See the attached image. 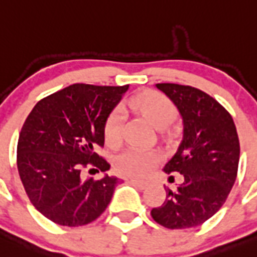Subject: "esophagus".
I'll use <instances>...</instances> for the list:
<instances>
[{
	"mask_svg": "<svg viewBox=\"0 0 257 257\" xmlns=\"http://www.w3.org/2000/svg\"><path fill=\"white\" fill-rule=\"evenodd\" d=\"M132 185H135V186L140 187V189H142V190H145V189H147V187L150 186V182L147 181H142V180H131Z\"/></svg>",
	"mask_w": 257,
	"mask_h": 257,
	"instance_id": "obj_1",
	"label": "esophagus"
}]
</instances>
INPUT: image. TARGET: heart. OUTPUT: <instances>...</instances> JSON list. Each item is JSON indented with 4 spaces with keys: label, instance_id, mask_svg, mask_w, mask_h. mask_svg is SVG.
I'll return each mask as SVG.
<instances>
[{
    "label": "heart",
    "instance_id": "heart-1",
    "mask_svg": "<svg viewBox=\"0 0 257 257\" xmlns=\"http://www.w3.org/2000/svg\"><path fill=\"white\" fill-rule=\"evenodd\" d=\"M132 106L144 113L156 128H166L176 115L177 108L167 95L159 91L147 90L132 99ZM124 110L121 106L115 107L104 121V141L110 147L119 146L122 140ZM160 162V155L154 150L129 147L116 156L115 168L119 173L129 177H146Z\"/></svg>",
    "mask_w": 257,
    "mask_h": 257
}]
</instances>
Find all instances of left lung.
I'll return each mask as SVG.
<instances>
[{
	"mask_svg": "<svg viewBox=\"0 0 257 257\" xmlns=\"http://www.w3.org/2000/svg\"><path fill=\"white\" fill-rule=\"evenodd\" d=\"M156 88L184 119V140L164 167L168 175L181 173L184 182L167 189L166 200L151 216L167 229L198 226L221 208L235 182L240 154L235 124L226 108L200 89L171 82Z\"/></svg>",
	"mask_w": 257,
	"mask_h": 257,
	"instance_id": "8db88e82",
	"label": "left lung"
}]
</instances>
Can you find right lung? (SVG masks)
<instances>
[{
  "mask_svg": "<svg viewBox=\"0 0 257 257\" xmlns=\"http://www.w3.org/2000/svg\"><path fill=\"white\" fill-rule=\"evenodd\" d=\"M129 89L73 84L37 102L22 126L17 166L35 208L50 221L81 226L94 221L111 202L119 178L82 180L84 168L106 172L103 147L107 116Z\"/></svg>",
  "mask_w": 257,
  "mask_h": 257,
  "instance_id": "right-lung-1",
  "label": "right lung"
}]
</instances>
